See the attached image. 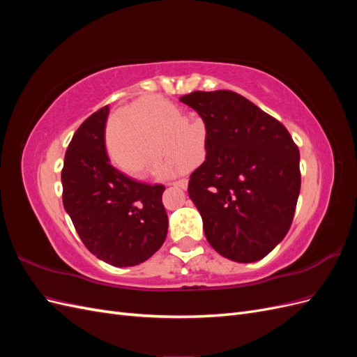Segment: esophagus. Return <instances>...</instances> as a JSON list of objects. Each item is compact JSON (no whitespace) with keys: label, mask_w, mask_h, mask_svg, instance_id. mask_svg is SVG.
Returning a JSON list of instances; mask_svg holds the SVG:
<instances>
[{"label":"esophagus","mask_w":357,"mask_h":357,"mask_svg":"<svg viewBox=\"0 0 357 357\" xmlns=\"http://www.w3.org/2000/svg\"><path fill=\"white\" fill-rule=\"evenodd\" d=\"M169 185L174 186V188L186 189L188 188V178H181V180H177V181H172V183H169Z\"/></svg>","instance_id":"obj_1"}]
</instances>
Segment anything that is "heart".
Wrapping results in <instances>:
<instances>
[{
	"label": "heart",
	"instance_id": "obj_1",
	"mask_svg": "<svg viewBox=\"0 0 357 357\" xmlns=\"http://www.w3.org/2000/svg\"><path fill=\"white\" fill-rule=\"evenodd\" d=\"M114 119L107 131V150L113 164L132 177H142L162 158V146L171 158L160 168L169 177L197 164L201 132L183 123L178 107L158 96L138 100L126 116ZM202 143V142H201Z\"/></svg>",
	"mask_w": 357,
	"mask_h": 357
}]
</instances>
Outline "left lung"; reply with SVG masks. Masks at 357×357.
<instances>
[{
    "instance_id": "1",
    "label": "left lung",
    "mask_w": 357,
    "mask_h": 357,
    "mask_svg": "<svg viewBox=\"0 0 357 357\" xmlns=\"http://www.w3.org/2000/svg\"><path fill=\"white\" fill-rule=\"evenodd\" d=\"M205 123V160L188 192L219 255L248 264L265 257L294 220L299 150L284 125L232 91L183 95Z\"/></svg>"
}]
</instances>
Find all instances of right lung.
I'll use <instances>...</instances> for the list:
<instances>
[{
	"mask_svg": "<svg viewBox=\"0 0 357 357\" xmlns=\"http://www.w3.org/2000/svg\"><path fill=\"white\" fill-rule=\"evenodd\" d=\"M109 105L73 135L62 168V202L82 243L113 266H134L164 244L168 215L162 185H146L116 169L105 150Z\"/></svg>",
	"mask_w": 357,
	"mask_h": 357,
	"instance_id": "obj_1",
	"label": "right lung"
}]
</instances>
